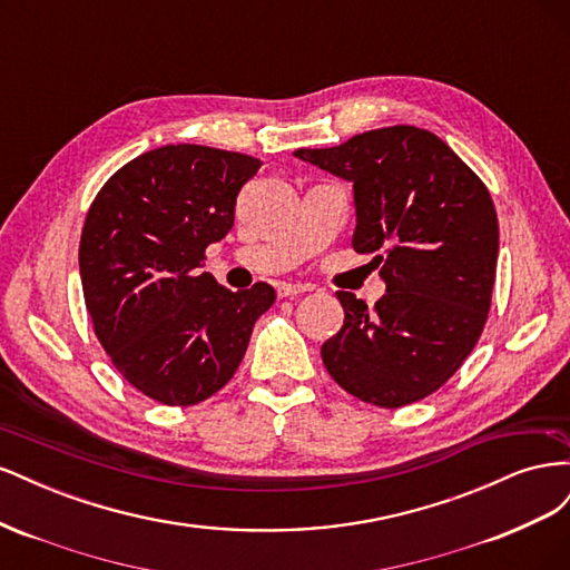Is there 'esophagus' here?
Masks as SVG:
<instances>
[{"label":"esophagus","mask_w":570,"mask_h":570,"mask_svg":"<svg viewBox=\"0 0 570 570\" xmlns=\"http://www.w3.org/2000/svg\"><path fill=\"white\" fill-rule=\"evenodd\" d=\"M304 292H308V287L306 285H292V283H283V285H278V297H299V295H304Z\"/></svg>","instance_id":"34e87169"}]
</instances>
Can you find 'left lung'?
Returning <instances> with one entry per match:
<instances>
[{
	"mask_svg": "<svg viewBox=\"0 0 570 570\" xmlns=\"http://www.w3.org/2000/svg\"><path fill=\"white\" fill-rule=\"evenodd\" d=\"M295 157L354 183L352 247L387 285L368 308L337 292L340 333L321 356L333 381L383 409L440 390L461 368L492 304L499 223L485 187L438 135L390 126Z\"/></svg>",
	"mask_w": 570,
	"mask_h": 570,
	"instance_id": "obj_1",
	"label": "left lung"
}]
</instances>
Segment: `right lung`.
Wrapping results in <instances>:
<instances>
[{
	"instance_id": "add662e5",
	"label": "right lung",
	"mask_w": 570,
	"mask_h": 570,
	"mask_svg": "<svg viewBox=\"0 0 570 570\" xmlns=\"http://www.w3.org/2000/svg\"><path fill=\"white\" fill-rule=\"evenodd\" d=\"M258 168L239 151L166 145L118 168L85 216L78 264L95 335L116 371L154 402L209 400L275 302L266 283L230 292L202 271Z\"/></svg>"
}]
</instances>
